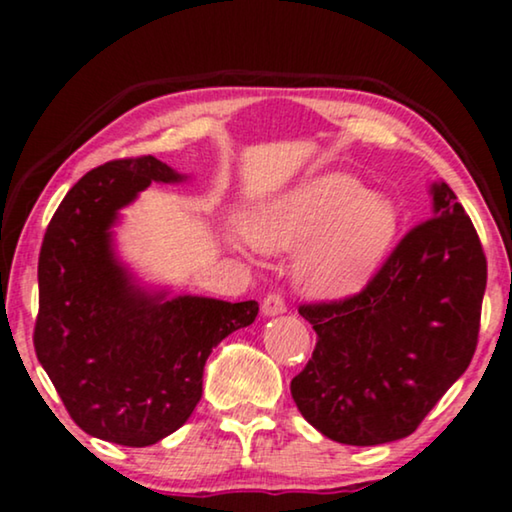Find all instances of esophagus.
I'll return each instance as SVG.
<instances>
[{"label": "esophagus", "instance_id": "esophagus-1", "mask_svg": "<svg viewBox=\"0 0 512 512\" xmlns=\"http://www.w3.org/2000/svg\"><path fill=\"white\" fill-rule=\"evenodd\" d=\"M261 307H263L265 317H275V314L286 312V300L282 293H268V296L263 298Z\"/></svg>", "mask_w": 512, "mask_h": 512}]
</instances>
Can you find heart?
I'll return each mask as SVG.
<instances>
[{"label": "heart", "instance_id": "heart-1", "mask_svg": "<svg viewBox=\"0 0 512 512\" xmlns=\"http://www.w3.org/2000/svg\"><path fill=\"white\" fill-rule=\"evenodd\" d=\"M398 230L394 202L347 174L307 179L247 221L249 240L263 251L303 247L298 282L321 298L359 291L387 256Z\"/></svg>", "mask_w": 512, "mask_h": 512}]
</instances>
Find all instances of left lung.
Returning <instances> with one entry per match:
<instances>
[{"mask_svg": "<svg viewBox=\"0 0 512 512\" xmlns=\"http://www.w3.org/2000/svg\"><path fill=\"white\" fill-rule=\"evenodd\" d=\"M487 258L447 184L354 296L300 305L317 333L291 380L300 415L345 445L410 436L464 375L480 333Z\"/></svg>", "mask_w": 512, "mask_h": 512, "instance_id": "left-lung-1", "label": "left lung"}]
</instances>
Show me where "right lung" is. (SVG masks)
Instances as JSON below:
<instances>
[{
    "instance_id": "right-lung-1",
    "label": "right lung",
    "mask_w": 512,
    "mask_h": 512,
    "mask_svg": "<svg viewBox=\"0 0 512 512\" xmlns=\"http://www.w3.org/2000/svg\"><path fill=\"white\" fill-rule=\"evenodd\" d=\"M184 179L153 156L118 158L76 181L39 251L34 352L90 436L146 447L191 417L207 356L258 314L256 300L146 293L111 251L118 209L151 181Z\"/></svg>"
}]
</instances>
